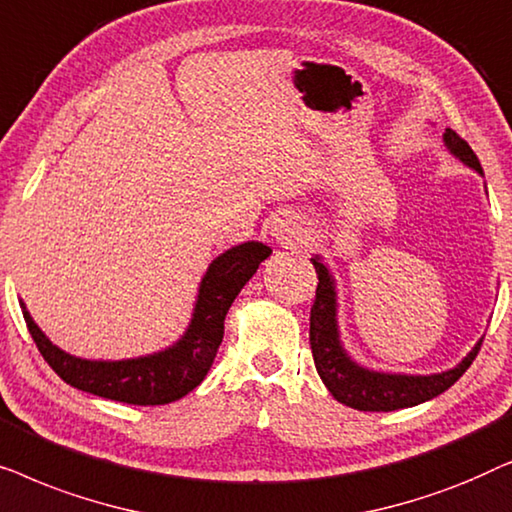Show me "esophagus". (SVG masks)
<instances>
[{"instance_id": "esophagus-1", "label": "esophagus", "mask_w": 512, "mask_h": 512, "mask_svg": "<svg viewBox=\"0 0 512 512\" xmlns=\"http://www.w3.org/2000/svg\"><path fill=\"white\" fill-rule=\"evenodd\" d=\"M268 233L275 244H282V247H296V244L303 242L305 237V223L298 214L282 212L272 216L268 223Z\"/></svg>"}]
</instances>
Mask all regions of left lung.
<instances>
[{"label": "left lung", "instance_id": "1", "mask_svg": "<svg viewBox=\"0 0 512 512\" xmlns=\"http://www.w3.org/2000/svg\"><path fill=\"white\" fill-rule=\"evenodd\" d=\"M445 149L454 158L461 160L466 167H471L485 177L480 160L475 156L468 142H464L457 132L447 128L443 135ZM312 265L317 270V298H314L310 312V345L314 366L321 382L331 391L335 401L349 405L354 410L363 412H391L401 408H412V405L426 403L452 387L461 375L471 366L482 338L475 342V347L461 359L454 368H447L443 373L431 375H410V373H387V370L366 368L363 363L354 359L342 345L340 335V303H338V284L328 263L319 254H312Z\"/></svg>", "mask_w": 512, "mask_h": 512}]
</instances>
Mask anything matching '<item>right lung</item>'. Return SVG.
<instances>
[{
	"label": "right lung",
	"instance_id": "obj_1",
	"mask_svg": "<svg viewBox=\"0 0 512 512\" xmlns=\"http://www.w3.org/2000/svg\"><path fill=\"white\" fill-rule=\"evenodd\" d=\"M270 254L268 244L249 240L216 256L200 279L184 335L165 349L132 359H83L69 354L41 331L23 300L20 310L41 356L69 387L118 403L165 405L179 401L205 380L219 352L230 305Z\"/></svg>",
	"mask_w": 512,
	"mask_h": 512
}]
</instances>
